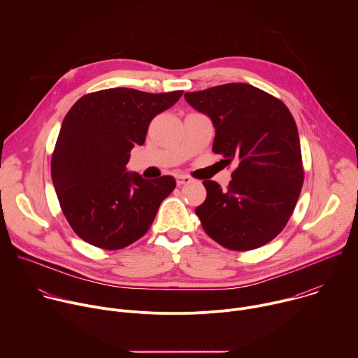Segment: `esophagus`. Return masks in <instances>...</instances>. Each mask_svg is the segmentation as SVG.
<instances>
[{"instance_id":"esophagus-1","label":"esophagus","mask_w":358,"mask_h":358,"mask_svg":"<svg viewBox=\"0 0 358 358\" xmlns=\"http://www.w3.org/2000/svg\"><path fill=\"white\" fill-rule=\"evenodd\" d=\"M188 182H191V177H189V176H185V174L177 176V185H178V187H181V185H184V184H188Z\"/></svg>"}]
</instances>
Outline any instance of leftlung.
Wrapping results in <instances>:
<instances>
[{"label":"left lung","mask_w":358,"mask_h":358,"mask_svg":"<svg viewBox=\"0 0 358 358\" xmlns=\"http://www.w3.org/2000/svg\"><path fill=\"white\" fill-rule=\"evenodd\" d=\"M187 103L215 127L213 151L236 163L228 189L203 181L195 214L215 242L232 250L261 248L286 227L303 185L297 126L283 101L249 83L187 92Z\"/></svg>","instance_id":"1"}]
</instances>
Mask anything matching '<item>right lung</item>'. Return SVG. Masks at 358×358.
I'll return each mask as SVG.
<instances>
[{
    "label": "right lung",
    "instance_id": "right-lung-1",
    "mask_svg": "<svg viewBox=\"0 0 358 358\" xmlns=\"http://www.w3.org/2000/svg\"><path fill=\"white\" fill-rule=\"evenodd\" d=\"M181 96L105 89L82 96L65 116L50 176L64 215L85 242L122 249L151 227L176 180H144L126 164L131 148L144 144L150 122Z\"/></svg>",
    "mask_w": 358,
    "mask_h": 358
}]
</instances>
